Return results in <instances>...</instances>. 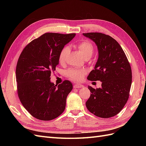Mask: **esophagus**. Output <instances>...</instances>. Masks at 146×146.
I'll return each instance as SVG.
<instances>
[{"label": "esophagus", "mask_w": 146, "mask_h": 146, "mask_svg": "<svg viewBox=\"0 0 146 146\" xmlns=\"http://www.w3.org/2000/svg\"><path fill=\"white\" fill-rule=\"evenodd\" d=\"M82 87H84V86L83 85H81V84H75L74 85V88H80Z\"/></svg>", "instance_id": "1"}]
</instances>
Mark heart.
I'll return each mask as SVG.
<instances>
[{
  "mask_svg": "<svg viewBox=\"0 0 146 146\" xmlns=\"http://www.w3.org/2000/svg\"><path fill=\"white\" fill-rule=\"evenodd\" d=\"M77 46L78 50L80 51L82 56L86 60L90 59L93 55L94 48L91 42L88 41H83L78 43ZM69 50V47L67 46H64L61 50L58 56V61L60 64L64 63L66 56L68 54ZM85 74V70L77 69L75 68H70L66 72V76L68 78L75 81L81 80Z\"/></svg>",
  "mask_w": 146,
  "mask_h": 146,
  "instance_id": "heart-1",
  "label": "heart"
}]
</instances>
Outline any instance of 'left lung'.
<instances>
[{"mask_svg": "<svg viewBox=\"0 0 146 146\" xmlns=\"http://www.w3.org/2000/svg\"><path fill=\"white\" fill-rule=\"evenodd\" d=\"M98 46L99 58L88 80L102 82V87L88 86L91 92L86 106L94 115L109 118L120 112L129 98L132 74L130 63L119 44L102 33H83Z\"/></svg>", "mask_w": 146, "mask_h": 146, "instance_id": "1", "label": "left lung"}]
</instances>
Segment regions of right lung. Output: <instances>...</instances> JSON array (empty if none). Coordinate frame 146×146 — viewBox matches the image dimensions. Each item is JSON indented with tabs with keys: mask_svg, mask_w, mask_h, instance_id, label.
Returning <instances> with one entry per match:
<instances>
[{
	"mask_svg": "<svg viewBox=\"0 0 146 146\" xmlns=\"http://www.w3.org/2000/svg\"><path fill=\"white\" fill-rule=\"evenodd\" d=\"M76 33H46L25 47L16 69L17 94L28 112L39 120L50 121L63 113L72 84L50 82L51 72L58 64L61 50Z\"/></svg>",
	"mask_w": 146,
	"mask_h": 146,
	"instance_id": "1",
	"label": "right lung"
}]
</instances>
